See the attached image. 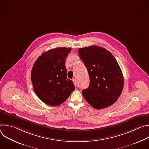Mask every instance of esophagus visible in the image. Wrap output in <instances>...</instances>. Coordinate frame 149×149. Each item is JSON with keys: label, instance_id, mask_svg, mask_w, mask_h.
Returning a JSON list of instances; mask_svg holds the SVG:
<instances>
[{"label": "esophagus", "instance_id": "1", "mask_svg": "<svg viewBox=\"0 0 149 149\" xmlns=\"http://www.w3.org/2000/svg\"><path fill=\"white\" fill-rule=\"evenodd\" d=\"M72 81H73V82H74V85H75V86L76 87V86H77V82H76V80H75V79H72Z\"/></svg>", "mask_w": 149, "mask_h": 149}]
</instances>
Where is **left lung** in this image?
Here are the masks:
<instances>
[{"instance_id":"1","label":"left lung","mask_w":149,"mask_h":149,"mask_svg":"<svg viewBox=\"0 0 149 149\" xmlns=\"http://www.w3.org/2000/svg\"><path fill=\"white\" fill-rule=\"evenodd\" d=\"M78 52L88 70L90 81L88 88L82 91L84 98L97 110L115 103L122 93L124 78L114 56L96 45L79 48Z\"/></svg>"}]
</instances>
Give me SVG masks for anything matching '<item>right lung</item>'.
Masks as SVG:
<instances>
[{"label": "right lung", "mask_w": 149, "mask_h": 149, "mask_svg": "<svg viewBox=\"0 0 149 149\" xmlns=\"http://www.w3.org/2000/svg\"><path fill=\"white\" fill-rule=\"evenodd\" d=\"M71 48L60 47L44 52L34 63L31 81L35 93L44 103L51 106L62 104L75 89L67 77L65 59Z\"/></svg>", "instance_id": "add662e5"}]
</instances>
